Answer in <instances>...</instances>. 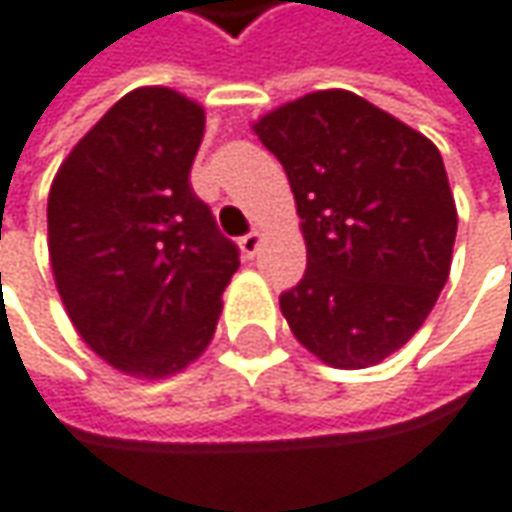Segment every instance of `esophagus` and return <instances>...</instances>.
<instances>
[{"instance_id": "esophagus-1", "label": "esophagus", "mask_w": 512, "mask_h": 512, "mask_svg": "<svg viewBox=\"0 0 512 512\" xmlns=\"http://www.w3.org/2000/svg\"><path fill=\"white\" fill-rule=\"evenodd\" d=\"M238 243H240V252H243V255L255 257L257 249H260V243H263V238H260V232H249V235H243Z\"/></svg>"}]
</instances>
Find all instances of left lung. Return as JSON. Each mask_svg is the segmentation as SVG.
Instances as JSON below:
<instances>
[{
    "mask_svg": "<svg viewBox=\"0 0 512 512\" xmlns=\"http://www.w3.org/2000/svg\"><path fill=\"white\" fill-rule=\"evenodd\" d=\"M263 147L289 175L309 249L280 294L291 334L334 368H368L408 343L450 272L456 206L422 133L345 90L263 115Z\"/></svg>",
    "mask_w": 512,
    "mask_h": 512,
    "instance_id": "left-lung-1",
    "label": "left lung"
}]
</instances>
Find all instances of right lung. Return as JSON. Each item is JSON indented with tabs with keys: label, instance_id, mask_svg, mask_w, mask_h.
<instances>
[{
	"label": "right lung",
	"instance_id": "obj_1",
	"mask_svg": "<svg viewBox=\"0 0 512 512\" xmlns=\"http://www.w3.org/2000/svg\"><path fill=\"white\" fill-rule=\"evenodd\" d=\"M203 110L167 87L113 104L47 198L56 289L81 340L118 371L169 377L209 345L240 249L195 195Z\"/></svg>",
	"mask_w": 512,
	"mask_h": 512
}]
</instances>
